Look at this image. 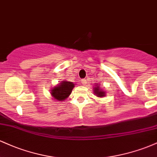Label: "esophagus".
Wrapping results in <instances>:
<instances>
[{
    "instance_id": "obj_1",
    "label": "esophagus",
    "mask_w": 157,
    "mask_h": 157,
    "mask_svg": "<svg viewBox=\"0 0 157 157\" xmlns=\"http://www.w3.org/2000/svg\"><path fill=\"white\" fill-rule=\"evenodd\" d=\"M81 84H82V85H86V79H82V80H81Z\"/></svg>"
}]
</instances>
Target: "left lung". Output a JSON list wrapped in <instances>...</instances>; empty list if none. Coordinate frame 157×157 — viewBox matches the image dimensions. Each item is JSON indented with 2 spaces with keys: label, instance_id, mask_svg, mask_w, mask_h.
<instances>
[{
  "label": "left lung",
  "instance_id": "left-lung-1",
  "mask_svg": "<svg viewBox=\"0 0 157 157\" xmlns=\"http://www.w3.org/2000/svg\"><path fill=\"white\" fill-rule=\"evenodd\" d=\"M95 85H96V86H94V88L93 89L94 94L98 97H103L106 96L105 91H104L102 88H100V86H99V84L96 83Z\"/></svg>",
  "mask_w": 157,
  "mask_h": 157
}]
</instances>
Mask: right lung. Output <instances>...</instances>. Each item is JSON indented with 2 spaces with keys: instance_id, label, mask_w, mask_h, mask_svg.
Instances as JSON below:
<instances>
[{
  "instance_id": "obj_1",
  "label": "right lung",
  "mask_w": 157,
  "mask_h": 157,
  "mask_svg": "<svg viewBox=\"0 0 157 157\" xmlns=\"http://www.w3.org/2000/svg\"><path fill=\"white\" fill-rule=\"evenodd\" d=\"M75 86V84L72 82L63 80L55 87H52V89L50 90L52 99L55 100L56 101H64L71 94Z\"/></svg>"
}]
</instances>
